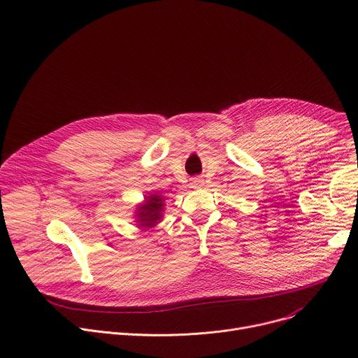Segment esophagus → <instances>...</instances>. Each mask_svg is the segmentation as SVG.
<instances>
[{"label":"esophagus","instance_id":"esophagus-1","mask_svg":"<svg viewBox=\"0 0 358 358\" xmlns=\"http://www.w3.org/2000/svg\"><path fill=\"white\" fill-rule=\"evenodd\" d=\"M191 185L192 187H200V185H203V180L201 178H192Z\"/></svg>","mask_w":358,"mask_h":358}]
</instances>
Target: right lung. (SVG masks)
Here are the masks:
<instances>
[{"mask_svg":"<svg viewBox=\"0 0 358 358\" xmlns=\"http://www.w3.org/2000/svg\"><path fill=\"white\" fill-rule=\"evenodd\" d=\"M145 204L140 207V213H138V221L141 222L143 227H151L154 225L159 217H161V210H162V199L161 196H152L145 199Z\"/></svg>","mask_w":358,"mask_h":358,"instance_id":"1","label":"right lung"}]
</instances>
